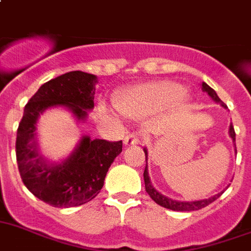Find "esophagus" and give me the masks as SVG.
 Masks as SVG:
<instances>
[{"label":"esophagus","mask_w":251,"mask_h":251,"mask_svg":"<svg viewBox=\"0 0 251 251\" xmlns=\"http://www.w3.org/2000/svg\"><path fill=\"white\" fill-rule=\"evenodd\" d=\"M123 143H124V146H133V145H138V143H140V138H138L137 134L130 133L128 134V136L124 137Z\"/></svg>","instance_id":"esophagus-1"}]
</instances>
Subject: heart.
<instances>
[{"instance_id":"1","label":"heart","mask_w":251,"mask_h":251,"mask_svg":"<svg viewBox=\"0 0 251 251\" xmlns=\"http://www.w3.org/2000/svg\"><path fill=\"white\" fill-rule=\"evenodd\" d=\"M187 100V93L176 82L156 80L141 83L117 96L115 105L122 114L141 118L156 114L168 106L177 108Z\"/></svg>"}]
</instances>
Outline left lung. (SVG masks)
I'll return each instance as SVG.
<instances>
[{
  "label": "left lung",
  "mask_w": 251,
  "mask_h": 251,
  "mask_svg": "<svg viewBox=\"0 0 251 251\" xmlns=\"http://www.w3.org/2000/svg\"><path fill=\"white\" fill-rule=\"evenodd\" d=\"M202 90L204 93L208 94L209 96L212 98V100H215L217 104H220L222 108L227 109L226 104L222 102V100L220 99L216 94V91L212 87H209L208 85L205 82L202 83ZM228 134L230 137L232 138V141L235 142V130H233L232 127V123L230 124V128H228ZM145 151V155H146V168H145V171H143V179H145V188H146V192L149 193V196L151 197L152 201H155L157 204H160L161 207H165V208L168 209H173V211H180V212H189V211H198V209L203 208L205 205H208L209 203H212L213 201L218 198V197L221 196L222 193H218L216 196L211 197L208 199H201V201H193V202H181V201H176V199H171L168 198V197H165L164 194H161L160 192L155 189V187L152 185L151 183V179H150V175H149V169H147V155H149V152H147V149H143Z\"/></svg>",
  "instance_id": "obj_1"
}]
</instances>
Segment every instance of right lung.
Here are the masks:
<instances>
[{
    "mask_svg": "<svg viewBox=\"0 0 251 251\" xmlns=\"http://www.w3.org/2000/svg\"><path fill=\"white\" fill-rule=\"evenodd\" d=\"M96 83L95 75L67 72L42 85L24 109L16 136L20 176L36 198L53 207H77L95 198L110 165L122 152V141L91 140L89 136H83L74 152L59 162L49 161L39 151L36 123L40 114L62 106L77 122H85L87 111L94 109Z\"/></svg>",
    "mask_w": 251,
    "mask_h": 251,
    "instance_id": "add662e5",
    "label": "right lung"
}]
</instances>
